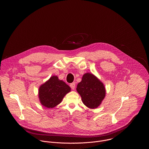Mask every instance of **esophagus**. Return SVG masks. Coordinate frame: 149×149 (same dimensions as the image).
<instances>
[{"label": "esophagus", "instance_id": "obj_1", "mask_svg": "<svg viewBox=\"0 0 149 149\" xmlns=\"http://www.w3.org/2000/svg\"><path fill=\"white\" fill-rule=\"evenodd\" d=\"M70 86L71 87V88L72 90H74L75 88V83H71V84H70Z\"/></svg>", "mask_w": 149, "mask_h": 149}]
</instances>
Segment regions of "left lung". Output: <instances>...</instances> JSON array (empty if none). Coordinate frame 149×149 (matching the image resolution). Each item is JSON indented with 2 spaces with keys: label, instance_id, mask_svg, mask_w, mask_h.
Listing matches in <instances>:
<instances>
[{
  "label": "left lung",
  "instance_id": "obj_1",
  "mask_svg": "<svg viewBox=\"0 0 149 149\" xmlns=\"http://www.w3.org/2000/svg\"><path fill=\"white\" fill-rule=\"evenodd\" d=\"M77 91L85 106L95 109L101 104L106 96L103 83L94 74L86 72L78 83Z\"/></svg>",
  "mask_w": 149,
  "mask_h": 149
}]
</instances>
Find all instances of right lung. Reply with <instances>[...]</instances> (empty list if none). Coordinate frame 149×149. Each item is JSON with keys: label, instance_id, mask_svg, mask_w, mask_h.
Listing matches in <instances>:
<instances>
[{"label": "right lung", "instance_id": "obj_1", "mask_svg": "<svg viewBox=\"0 0 149 149\" xmlns=\"http://www.w3.org/2000/svg\"><path fill=\"white\" fill-rule=\"evenodd\" d=\"M71 88L64 81L53 75L38 89V98L43 106L53 108L60 104Z\"/></svg>", "mask_w": 149, "mask_h": 149}]
</instances>
